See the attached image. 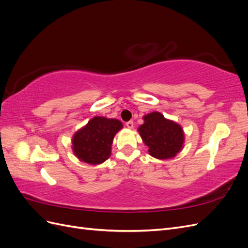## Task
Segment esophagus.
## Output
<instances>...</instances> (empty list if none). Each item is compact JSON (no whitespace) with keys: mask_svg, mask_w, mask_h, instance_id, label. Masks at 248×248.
I'll use <instances>...</instances> for the list:
<instances>
[{"mask_svg":"<svg viewBox=\"0 0 248 248\" xmlns=\"http://www.w3.org/2000/svg\"><path fill=\"white\" fill-rule=\"evenodd\" d=\"M133 125H134V124H133V121H128V122L126 123V126L128 127L129 129H132V128H133Z\"/></svg>","mask_w":248,"mask_h":248,"instance_id":"34e87169","label":"esophagus"}]
</instances>
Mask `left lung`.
Segmentation results:
<instances>
[{
  "label": "left lung",
  "mask_w": 248,
  "mask_h": 248,
  "mask_svg": "<svg viewBox=\"0 0 248 248\" xmlns=\"http://www.w3.org/2000/svg\"><path fill=\"white\" fill-rule=\"evenodd\" d=\"M139 132L142 141L149 147V154L157 159L172 158L183 148L182 127L166 119L158 111L144 116V124L139 127Z\"/></svg>",
  "instance_id": "1"
}]
</instances>
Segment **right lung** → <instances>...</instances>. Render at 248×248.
I'll list each match as a JSON object with an SVG mask.
<instances>
[{
	"instance_id": "add662e5",
	"label": "right lung",
	"mask_w": 248,
	"mask_h": 248,
	"mask_svg": "<svg viewBox=\"0 0 248 248\" xmlns=\"http://www.w3.org/2000/svg\"><path fill=\"white\" fill-rule=\"evenodd\" d=\"M123 124L116 119L92 118L86 126L74 133L72 150L78 158L89 164H100L110 156L111 144Z\"/></svg>"
}]
</instances>
